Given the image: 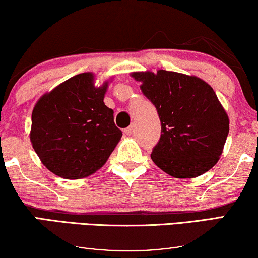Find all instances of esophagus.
I'll return each mask as SVG.
<instances>
[{
  "label": "esophagus",
  "instance_id": "34e87169",
  "mask_svg": "<svg viewBox=\"0 0 258 258\" xmlns=\"http://www.w3.org/2000/svg\"><path fill=\"white\" fill-rule=\"evenodd\" d=\"M133 132H134V126H133V125H130V126H128V128H126V129H124V134H125V135H132Z\"/></svg>",
  "mask_w": 258,
  "mask_h": 258
}]
</instances>
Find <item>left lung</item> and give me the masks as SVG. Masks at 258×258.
Masks as SVG:
<instances>
[{
    "instance_id": "1",
    "label": "left lung",
    "mask_w": 258,
    "mask_h": 258,
    "mask_svg": "<svg viewBox=\"0 0 258 258\" xmlns=\"http://www.w3.org/2000/svg\"><path fill=\"white\" fill-rule=\"evenodd\" d=\"M144 96L156 108L161 139L151 160L176 178H192L220 160L229 134V117L213 88L200 77L157 70L135 72Z\"/></svg>"
}]
</instances>
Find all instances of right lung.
<instances>
[{
	"label": "right lung",
	"mask_w": 258,
	"mask_h": 258,
	"mask_svg": "<svg viewBox=\"0 0 258 258\" xmlns=\"http://www.w3.org/2000/svg\"><path fill=\"white\" fill-rule=\"evenodd\" d=\"M109 81L95 86L93 73L70 77L38 98L30 142L45 168L67 179L93 175L122 137L114 111L104 104Z\"/></svg>",
	"instance_id": "1"
}]
</instances>
